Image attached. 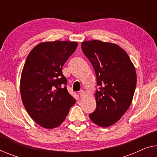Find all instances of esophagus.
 <instances>
[{
  "mask_svg": "<svg viewBox=\"0 0 157 157\" xmlns=\"http://www.w3.org/2000/svg\"><path fill=\"white\" fill-rule=\"evenodd\" d=\"M79 96H80L81 98H82V97H85L86 92H85L84 90H81V91H79Z\"/></svg>",
  "mask_w": 157,
  "mask_h": 157,
  "instance_id": "1",
  "label": "esophagus"
}]
</instances>
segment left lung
<instances>
[{"instance_id":"left-lung-1","label":"left lung","mask_w":157,"mask_h":157,"mask_svg":"<svg viewBox=\"0 0 157 157\" xmlns=\"http://www.w3.org/2000/svg\"><path fill=\"white\" fill-rule=\"evenodd\" d=\"M81 46L99 86L95 93L97 108L89 116L97 125L109 127L120 120L132 103L136 71L127 53L117 44L92 40L82 42Z\"/></svg>"}]
</instances>
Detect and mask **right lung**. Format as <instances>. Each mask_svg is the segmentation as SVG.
<instances>
[{
	"instance_id": "right-lung-1",
	"label": "right lung",
	"mask_w": 157,
	"mask_h": 157,
	"mask_svg": "<svg viewBox=\"0 0 157 157\" xmlns=\"http://www.w3.org/2000/svg\"><path fill=\"white\" fill-rule=\"evenodd\" d=\"M78 45L67 41L42 42L27 56L21 75V97L27 113L41 127L59 126L75 104L62 67Z\"/></svg>"
}]
</instances>
